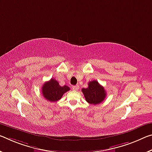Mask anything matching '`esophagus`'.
Segmentation results:
<instances>
[{
  "label": "esophagus",
  "instance_id": "34e87169",
  "mask_svg": "<svg viewBox=\"0 0 152 152\" xmlns=\"http://www.w3.org/2000/svg\"><path fill=\"white\" fill-rule=\"evenodd\" d=\"M72 88H73L74 91H77L79 88V86L78 85H76V86H72Z\"/></svg>",
  "mask_w": 152,
  "mask_h": 152
}]
</instances>
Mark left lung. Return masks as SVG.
<instances>
[{"mask_svg":"<svg viewBox=\"0 0 152 152\" xmlns=\"http://www.w3.org/2000/svg\"><path fill=\"white\" fill-rule=\"evenodd\" d=\"M86 88L82 89L86 102L92 105H97L102 103L106 97V92L104 87L97 80H93L88 83Z\"/></svg>","mask_w":152,"mask_h":152,"instance_id":"left-lung-1","label":"left lung"}]
</instances>
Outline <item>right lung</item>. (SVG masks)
I'll return each instance as SVG.
<instances>
[{
    "mask_svg": "<svg viewBox=\"0 0 152 152\" xmlns=\"http://www.w3.org/2000/svg\"><path fill=\"white\" fill-rule=\"evenodd\" d=\"M69 91V86H61L55 79L51 78L45 83L42 87L43 97L50 102H56L62 97L65 93Z\"/></svg>",
    "mask_w": 152,
    "mask_h": 152,
    "instance_id": "add662e5",
    "label": "right lung"
}]
</instances>
